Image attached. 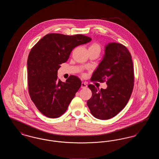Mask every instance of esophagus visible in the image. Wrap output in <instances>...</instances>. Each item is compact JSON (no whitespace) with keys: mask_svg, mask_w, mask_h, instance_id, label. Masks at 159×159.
<instances>
[{"mask_svg":"<svg viewBox=\"0 0 159 159\" xmlns=\"http://www.w3.org/2000/svg\"><path fill=\"white\" fill-rule=\"evenodd\" d=\"M88 87V85H87V84L85 83V82H82V85H81V88H87Z\"/></svg>","mask_w":159,"mask_h":159,"instance_id":"esophagus-1","label":"esophagus"}]
</instances>
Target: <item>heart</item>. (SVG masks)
I'll use <instances>...</instances> for the list:
<instances>
[{"label": "heart", "mask_w": 159, "mask_h": 159, "mask_svg": "<svg viewBox=\"0 0 159 159\" xmlns=\"http://www.w3.org/2000/svg\"><path fill=\"white\" fill-rule=\"evenodd\" d=\"M91 49L98 50L99 52H100L101 47H100V46H99L98 43H93L89 47V50H91Z\"/></svg>", "instance_id": "heart-1"}]
</instances>
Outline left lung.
<instances>
[{"label": "left lung", "instance_id": "8db88e82", "mask_svg": "<svg viewBox=\"0 0 159 159\" xmlns=\"http://www.w3.org/2000/svg\"><path fill=\"white\" fill-rule=\"evenodd\" d=\"M132 56L126 46L112 42L105 47V54L93 71L91 81H106V89L89 84L92 95L87 101L91 114L100 120L116 116L128 102L134 85Z\"/></svg>", "mask_w": 159, "mask_h": 159}]
</instances>
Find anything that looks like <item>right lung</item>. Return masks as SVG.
I'll use <instances>...</instances> for the list:
<instances>
[{"instance_id":"1","label":"right lung","mask_w":159,"mask_h":159,"mask_svg":"<svg viewBox=\"0 0 159 159\" xmlns=\"http://www.w3.org/2000/svg\"><path fill=\"white\" fill-rule=\"evenodd\" d=\"M91 40L82 34L50 33L31 48L27 60L29 92L37 108L46 117L62 116L80 88L82 82L77 76H70L66 82L58 79V70L75 47Z\"/></svg>"}]
</instances>
